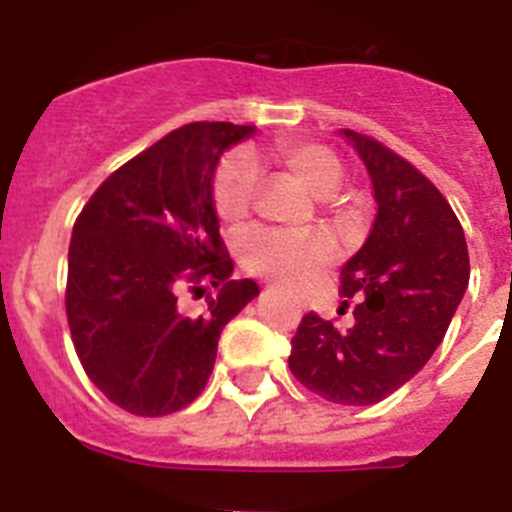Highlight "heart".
Wrapping results in <instances>:
<instances>
[{"mask_svg":"<svg viewBox=\"0 0 512 512\" xmlns=\"http://www.w3.org/2000/svg\"><path fill=\"white\" fill-rule=\"evenodd\" d=\"M274 161L295 176L315 197H330L343 182L341 158L320 143L284 140L274 148ZM259 189V169L243 153H233L220 164L215 176V210L223 223H241L251 212ZM243 264L251 271L287 287L307 282L318 269L333 259V241L320 230H256L243 241Z\"/></svg>","mask_w":512,"mask_h":512,"instance_id":"heart-1","label":"heart"}]
</instances>
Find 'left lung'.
I'll list each match as a JSON object with an SVG mask.
<instances>
[{"instance_id": "obj_1", "label": "left lung", "mask_w": 512, "mask_h": 512, "mask_svg": "<svg viewBox=\"0 0 512 512\" xmlns=\"http://www.w3.org/2000/svg\"><path fill=\"white\" fill-rule=\"evenodd\" d=\"M341 138L364 161L377 202L372 233L341 269V295L361 302L346 330L307 312L289 369L325 400L374 405L443 341L469 287V251L451 205L413 164L354 130Z\"/></svg>"}]
</instances>
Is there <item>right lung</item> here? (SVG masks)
<instances>
[{"instance_id": "obj_1", "label": "right lung", "mask_w": 512, "mask_h": 512, "mask_svg": "<svg viewBox=\"0 0 512 512\" xmlns=\"http://www.w3.org/2000/svg\"><path fill=\"white\" fill-rule=\"evenodd\" d=\"M253 125L192 122L130 158L81 210L69 246L66 315L87 377L143 418L200 397L225 325L259 297L223 256L212 184L228 148ZM218 289L202 316L178 305L184 288Z\"/></svg>"}]
</instances>
